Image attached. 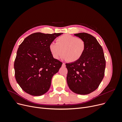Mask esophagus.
<instances>
[{
	"label": "esophagus",
	"mask_w": 122,
	"mask_h": 122,
	"mask_svg": "<svg viewBox=\"0 0 122 122\" xmlns=\"http://www.w3.org/2000/svg\"><path fill=\"white\" fill-rule=\"evenodd\" d=\"M62 66H63V67H65V66H66L65 64V63H63V64H62Z\"/></svg>",
	"instance_id": "34e87169"
}]
</instances>
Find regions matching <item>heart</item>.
Wrapping results in <instances>:
<instances>
[{
	"mask_svg": "<svg viewBox=\"0 0 122 122\" xmlns=\"http://www.w3.org/2000/svg\"><path fill=\"white\" fill-rule=\"evenodd\" d=\"M85 41L76 36L69 34L63 35L56 39V43L51 42L49 50L55 59H59L62 54V58L69 62L79 60L86 50Z\"/></svg>",
	"mask_w": 122,
	"mask_h": 122,
	"instance_id": "heart-1",
	"label": "heart"
}]
</instances>
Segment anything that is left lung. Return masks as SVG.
I'll list each match as a JSON object with an SVG mask.
<instances>
[{
  "label": "left lung",
  "mask_w": 122,
  "mask_h": 122,
  "mask_svg": "<svg viewBox=\"0 0 122 122\" xmlns=\"http://www.w3.org/2000/svg\"><path fill=\"white\" fill-rule=\"evenodd\" d=\"M74 35L85 41L86 47L79 60L66 64L67 84L73 92L88 94L98 87L104 78L106 66L104 54L102 47L92 35L86 33Z\"/></svg>",
  "instance_id": "obj_1"
}]
</instances>
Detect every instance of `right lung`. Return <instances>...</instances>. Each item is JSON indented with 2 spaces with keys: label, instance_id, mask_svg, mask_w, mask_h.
I'll use <instances>...</instances> for the list:
<instances>
[{
  "label": "right lung",
  "instance_id": "1",
  "mask_svg": "<svg viewBox=\"0 0 122 122\" xmlns=\"http://www.w3.org/2000/svg\"><path fill=\"white\" fill-rule=\"evenodd\" d=\"M62 33L32 34L19 46L14 61L15 79L26 93L34 96L46 93L51 79L62 63L54 59L49 45Z\"/></svg>",
  "mask_w": 122,
  "mask_h": 122
}]
</instances>
